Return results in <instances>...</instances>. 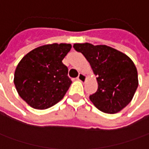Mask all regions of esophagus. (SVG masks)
Segmentation results:
<instances>
[{
    "instance_id": "1",
    "label": "esophagus",
    "mask_w": 149,
    "mask_h": 149,
    "mask_svg": "<svg viewBox=\"0 0 149 149\" xmlns=\"http://www.w3.org/2000/svg\"><path fill=\"white\" fill-rule=\"evenodd\" d=\"M86 75L83 74V73H79V75H78V77H77V80L78 81H86Z\"/></svg>"
}]
</instances>
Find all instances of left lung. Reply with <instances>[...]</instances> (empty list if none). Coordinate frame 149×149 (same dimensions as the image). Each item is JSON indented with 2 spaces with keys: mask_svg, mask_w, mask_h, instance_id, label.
Listing matches in <instances>:
<instances>
[{
  "mask_svg": "<svg viewBox=\"0 0 149 149\" xmlns=\"http://www.w3.org/2000/svg\"><path fill=\"white\" fill-rule=\"evenodd\" d=\"M76 51L84 55L94 74L98 89L90 95L91 101L100 111L115 114L133 99L139 86L134 63L127 55L106 45L74 44Z\"/></svg>",
  "mask_w": 149,
  "mask_h": 149,
  "instance_id": "obj_1",
  "label": "left lung"
}]
</instances>
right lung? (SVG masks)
Here are the masks:
<instances>
[{
    "mask_svg": "<svg viewBox=\"0 0 149 149\" xmlns=\"http://www.w3.org/2000/svg\"><path fill=\"white\" fill-rule=\"evenodd\" d=\"M70 44H47L36 48L20 60L14 83L19 96L31 107L44 110L63 98L72 81L62 61Z\"/></svg>",
    "mask_w": 149,
    "mask_h": 149,
    "instance_id": "1",
    "label": "right lung"
}]
</instances>
